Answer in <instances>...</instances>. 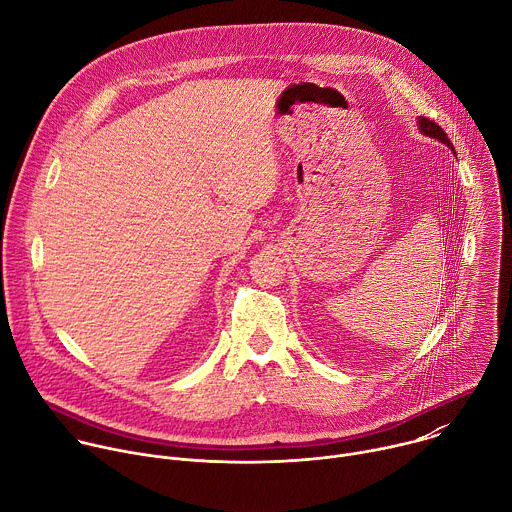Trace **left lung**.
<instances>
[{
	"label": "left lung",
	"instance_id": "8db88e82",
	"mask_svg": "<svg viewBox=\"0 0 512 512\" xmlns=\"http://www.w3.org/2000/svg\"><path fill=\"white\" fill-rule=\"evenodd\" d=\"M418 124H420V132H422V134H426V136H430V138H438L440 142H444L446 146H450V148L454 150V146H452L450 138L446 136V132H444V130H442L434 120L420 116V118H418Z\"/></svg>",
	"mask_w": 512,
	"mask_h": 512
}]
</instances>
